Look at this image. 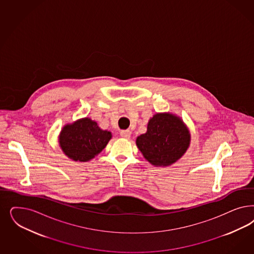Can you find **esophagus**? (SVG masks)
I'll return each instance as SVG.
<instances>
[{"instance_id":"esophagus-1","label":"esophagus","mask_w":254,"mask_h":254,"mask_svg":"<svg viewBox=\"0 0 254 254\" xmlns=\"http://www.w3.org/2000/svg\"><path fill=\"white\" fill-rule=\"evenodd\" d=\"M121 136L123 138L129 139L131 137V131L130 130H123L121 131Z\"/></svg>"}]
</instances>
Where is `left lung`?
<instances>
[{"label": "left lung", "instance_id": "8db88e82", "mask_svg": "<svg viewBox=\"0 0 254 254\" xmlns=\"http://www.w3.org/2000/svg\"><path fill=\"white\" fill-rule=\"evenodd\" d=\"M190 134L180 117L157 113L147 123V132L136 138L144 158L155 166H169L188 149Z\"/></svg>", "mask_w": 254, "mask_h": 254}]
</instances>
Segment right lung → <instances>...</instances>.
I'll return each mask as SVG.
<instances>
[{
    "instance_id": "add662e5",
    "label": "right lung",
    "mask_w": 254,
    "mask_h": 254,
    "mask_svg": "<svg viewBox=\"0 0 254 254\" xmlns=\"http://www.w3.org/2000/svg\"><path fill=\"white\" fill-rule=\"evenodd\" d=\"M112 134L89 118L66 124L59 135L64 153L75 162H89L107 147Z\"/></svg>"
}]
</instances>
